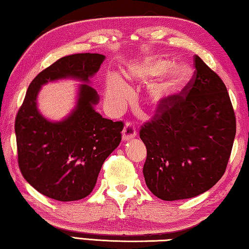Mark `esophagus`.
Listing matches in <instances>:
<instances>
[{
	"label": "esophagus",
	"instance_id": "1",
	"mask_svg": "<svg viewBox=\"0 0 249 249\" xmlns=\"http://www.w3.org/2000/svg\"><path fill=\"white\" fill-rule=\"evenodd\" d=\"M137 137V130H135L132 123H126L123 130V140L130 141Z\"/></svg>",
	"mask_w": 249,
	"mask_h": 249
}]
</instances>
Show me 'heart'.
<instances>
[{"label":"heart","instance_id":"b5f03b06","mask_svg":"<svg viewBox=\"0 0 249 249\" xmlns=\"http://www.w3.org/2000/svg\"><path fill=\"white\" fill-rule=\"evenodd\" d=\"M166 59L155 58L144 69V73L149 77L161 78L154 84L151 90V97L155 103H159L168 96L172 95L184 79L185 69L181 64H173L169 66ZM130 96V89L118 73L111 72L106 79L105 100L111 108L123 109Z\"/></svg>","mask_w":249,"mask_h":249}]
</instances>
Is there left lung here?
Masks as SVG:
<instances>
[{"label":"left lung","instance_id":"1","mask_svg":"<svg viewBox=\"0 0 249 249\" xmlns=\"http://www.w3.org/2000/svg\"><path fill=\"white\" fill-rule=\"evenodd\" d=\"M195 77L181 95L159 105L140 138L147 149L143 175L162 200L195 197L217 183L231 155L236 123L223 81L197 55Z\"/></svg>","mask_w":249,"mask_h":249}]
</instances>
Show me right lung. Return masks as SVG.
<instances>
[{
    "mask_svg": "<svg viewBox=\"0 0 249 249\" xmlns=\"http://www.w3.org/2000/svg\"><path fill=\"white\" fill-rule=\"evenodd\" d=\"M104 60V55L92 53L58 59L32 80L17 114L19 169L32 187L50 198L72 201L90 194L105 159L121 141L124 124L94 108L100 96L90 83ZM66 78L83 82L76 104L62 121H50L37 108V95L45 84Z\"/></svg>",
    "mask_w": 249,
    "mask_h": 249,
    "instance_id": "add662e5",
    "label": "right lung"
}]
</instances>
